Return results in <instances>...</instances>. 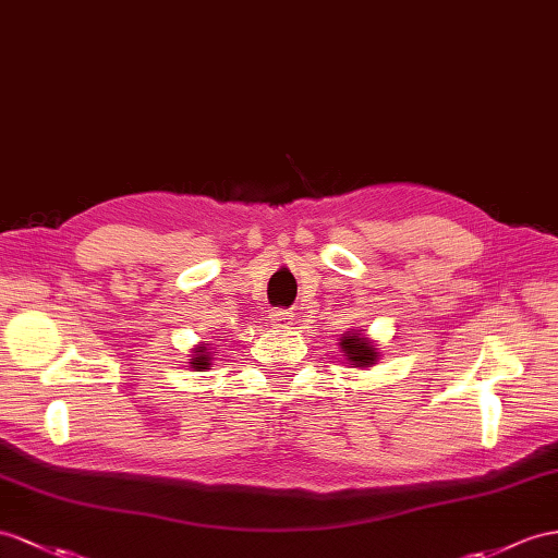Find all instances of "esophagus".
I'll return each instance as SVG.
<instances>
[{
	"instance_id": "obj_1",
	"label": "esophagus",
	"mask_w": 558,
	"mask_h": 558,
	"mask_svg": "<svg viewBox=\"0 0 558 558\" xmlns=\"http://www.w3.org/2000/svg\"><path fill=\"white\" fill-rule=\"evenodd\" d=\"M296 320V313L294 311H284V308H278L270 313V323H274L276 327H290L294 325Z\"/></svg>"
}]
</instances>
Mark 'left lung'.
<instances>
[{
	"label": "left lung",
	"instance_id": "8db88e82",
	"mask_svg": "<svg viewBox=\"0 0 558 558\" xmlns=\"http://www.w3.org/2000/svg\"><path fill=\"white\" fill-rule=\"evenodd\" d=\"M339 349L351 367H359V369L373 367L379 361L377 344L363 330H351L347 335H341Z\"/></svg>",
	"mask_w": 558,
	"mask_h": 558
}]
</instances>
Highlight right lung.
Here are the masks:
<instances>
[{
  "mask_svg": "<svg viewBox=\"0 0 558 558\" xmlns=\"http://www.w3.org/2000/svg\"><path fill=\"white\" fill-rule=\"evenodd\" d=\"M217 351H211L209 344H205V341H199V344L195 349H191V363L189 367H193L195 373H205V369L211 367V355Z\"/></svg>",
  "mask_w": 558,
  "mask_h": 558,
  "instance_id": "1",
  "label": "right lung"
}]
</instances>
